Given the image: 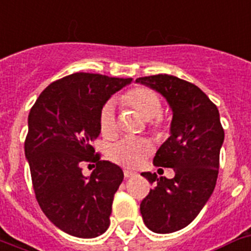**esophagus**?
<instances>
[{
	"mask_svg": "<svg viewBox=\"0 0 251 251\" xmlns=\"http://www.w3.org/2000/svg\"><path fill=\"white\" fill-rule=\"evenodd\" d=\"M136 172L135 171H129V170H125L124 171V176H125L126 178H129V177H134V176H136Z\"/></svg>",
	"mask_w": 251,
	"mask_h": 251,
	"instance_id": "34e87169",
	"label": "esophagus"
}]
</instances>
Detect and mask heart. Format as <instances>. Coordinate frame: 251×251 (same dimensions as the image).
<instances>
[{
    "label": "heart",
    "instance_id": "b5f03b06",
    "mask_svg": "<svg viewBox=\"0 0 251 251\" xmlns=\"http://www.w3.org/2000/svg\"><path fill=\"white\" fill-rule=\"evenodd\" d=\"M121 103L127 106L142 116L144 120H149L153 130H161L165 125V117L161 115L162 100L151 88L138 86L130 89L121 97ZM100 130L104 138L111 139L117 132L116 115L113 102H107L102 107L100 113ZM153 151L151 145L140 139L124 138L119 142L109 145L107 155L112 162L126 168H135L143 163Z\"/></svg>",
    "mask_w": 251,
    "mask_h": 251
}]
</instances>
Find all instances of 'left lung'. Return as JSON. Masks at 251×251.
Returning a JSON list of instances; mask_svg holds the SVG:
<instances>
[{"instance_id":"8db88e82","label":"left lung","mask_w":251,"mask_h":251,"mask_svg":"<svg viewBox=\"0 0 251 251\" xmlns=\"http://www.w3.org/2000/svg\"><path fill=\"white\" fill-rule=\"evenodd\" d=\"M136 83L157 90L172 109L171 136L153 163L174 168L175 177L143 172L154 187L140 203L145 226L171 233L190 225L213 193L225 131L217 106L197 85L167 74L138 77Z\"/></svg>"}]
</instances>
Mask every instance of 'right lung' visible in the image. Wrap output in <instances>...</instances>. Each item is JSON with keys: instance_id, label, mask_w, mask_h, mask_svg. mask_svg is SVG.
Masks as SVG:
<instances>
[{"instance_id": "1", "label": "right lung", "mask_w": 251, "mask_h": 251, "mask_svg": "<svg viewBox=\"0 0 251 251\" xmlns=\"http://www.w3.org/2000/svg\"><path fill=\"white\" fill-rule=\"evenodd\" d=\"M131 80L71 74L50 84L29 112L24 147L35 198L48 220L71 236L92 239L109 226L124 172L100 161L90 143L100 136L104 103ZM83 163H96L89 178Z\"/></svg>"}]
</instances>
